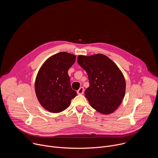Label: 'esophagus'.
I'll return each instance as SVG.
<instances>
[{
    "label": "esophagus",
    "mask_w": 158,
    "mask_h": 158,
    "mask_svg": "<svg viewBox=\"0 0 158 158\" xmlns=\"http://www.w3.org/2000/svg\"><path fill=\"white\" fill-rule=\"evenodd\" d=\"M84 87H81L79 89L78 91H77V93L78 94H82L84 93Z\"/></svg>",
    "instance_id": "esophagus-1"
}]
</instances>
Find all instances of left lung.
<instances>
[{"mask_svg":"<svg viewBox=\"0 0 158 158\" xmlns=\"http://www.w3.org/2000/svg\"><path fill=\"white\" fill-rule=\"evenodd\" d=\"M77 62L88 75L89 87L84 94L91 107L103 114L114 112L126 92L125 79L118 65L102 54L79 55Z\"/></svg>","mask_w":158,"mask_h":158,"instance_id":"8db88e82","label":"left lung"}]
</instances>
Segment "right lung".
Returning a JSON list of instances; mask_svg holds the SVG:
<instances>
[{
  "instance_id": "1",
  "label": "right lung",
  "mask_w": 158,
  "mask_h": 158,
  "mask_svg": "<svg viewBox=\"0 0 158 158\" xmlns=\"http://www.w3.org/2000/svg\"><path fill=\"white\" fill-rule=\"evenodd\" d=\"M76 56L61 52L49 57L40 68L35 81V91L40 105L47 110L57 113L66 109L77 96L72 89L67 73Z\"/></svg>"
}]
</instances>
